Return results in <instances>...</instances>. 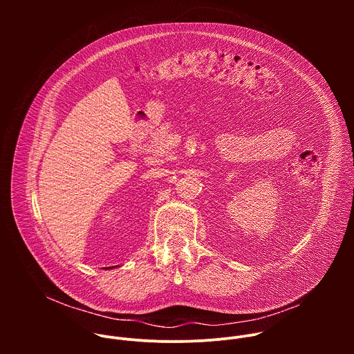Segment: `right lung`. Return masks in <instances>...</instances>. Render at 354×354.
<instances>
[{
  "label": "right lung",
  "instance_id": "right-lung-1",
  "mask_svg": "<svg viewBox=\"0 0 354 354\" xmlns=\"http://www.w3.org/2000/svg\"><path fill=\"white\" fill-rule=\"evenodd\" d=\"M113 268H116V266H112V268H105V269H113Z\"/></svg>",
  "mask_w": 354,
  "mask_h": 354
}]
</instances>
